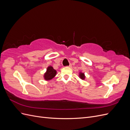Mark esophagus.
<instances>
[{"mask_svg": "<svg viewBox=\"0 0 130 130\" xmlns=\"http://www.w3.org/2000/svg\"><path fill=\"white\" fill-rule=\"evenodd\" d=\"M72 64H70V65L69 66H67L68 67H72Z\"/></svg>", "mask_w": 130, "mask_h": 130, "instance_id": "1", "label": "esophagus"}]
</instances>
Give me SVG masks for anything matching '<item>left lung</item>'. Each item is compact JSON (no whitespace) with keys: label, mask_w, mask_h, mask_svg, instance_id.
<instances>
[{"label":"left lung","mask_w":130,"mask_h":130,"mask_svg":"<svg viewBox=\"0 0 130 130\" xmlns=\"http://www.w3.org/2000/svg\"><path fill=\"white\" fill-rule=\"evenodd\" d=\"M79 77H80V78H81L82 80H85V74H84V73L80 72V74H79Z\"/></svg>","instance_id":"left-lung-1"}]
</instances>
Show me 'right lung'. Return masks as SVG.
Returning <instances> with one entry per match:
<instances>
[{"label": "right lung", "instance_id": "obj_1", "mask_svg": "<svg viewBox=\"0 0 130 130\" xmlns=\"http://www.w3.org/2000/svg\"><path fill=\"white\" fill-rule=\"evenodd\" d=\"M56 74V70H55L53 67L49 66L47 68L46 72L44 75V77L45 80H50L55 76Z\"/></svg>", "mask_w": 130, "mask_h": 130}]
</instances>
